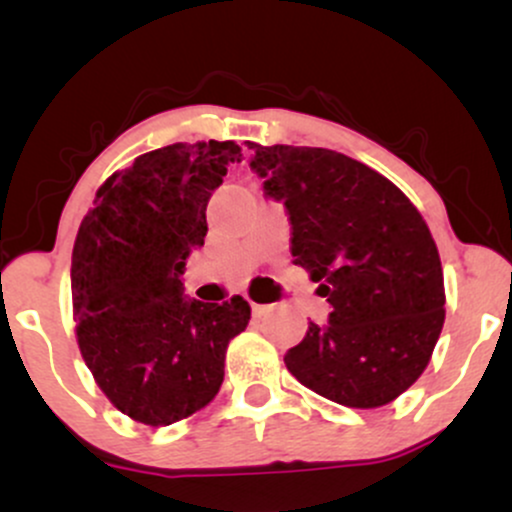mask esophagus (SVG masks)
<instances>
[{
    "label": "esophagus",
    "mask_w": 512,
    "mask_h": 512,
    "mask_svg": "<svg viewBox=\"0 0 512 512\" xmlns=\"http://www.w3.org/2000/svg\"><path fill=\"white\" fill-rule=\"evenodd\" d=\"M250 308H252V315H255V317L267 315L269 310H272V308H269V305H262V303H250Z\"/></svg>",
    "instance_id": "1"
}]
</instances>
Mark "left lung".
Returning <instances> with one entry per match:
<instances>
[{"label": "left lung", "mask_w": 512, "mask_h": 512, "mask_svg": "<svg viewBox=\"0 0 512 512\" xmlns=\"http://www.w3.org/2000/svg\"><path fill=\"white\" fill-rule=\"evenodd\" d=\"M250 170L284 199L293 264L320 281L330 322L284 356L298 383L351 409L385 407L424 373L445 322L440 255L402 190L332 149L262 146Z\"/></svg>", "instance_id": "1"}]
</instances>
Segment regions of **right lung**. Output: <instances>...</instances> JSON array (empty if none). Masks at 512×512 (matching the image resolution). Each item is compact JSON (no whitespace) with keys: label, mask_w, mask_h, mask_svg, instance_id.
<instances>
[{"label":"right lung","mask_w":512,"mask_h":512,"mask_svg":"<svg viewBox=\"0 0 512 512\" xmlns=\"http://www.w3.org/2000/svg\"><path fill=\"white\" fill-rule=\"evenodd\" d=\"M236 142L170 144L137 156L98 187L72 250L76 342L115 409L170 426L204 409L223 383L228 342L250 305L182 298L180 274L207 236V204Z\"/></svg>","instance_id":"right-lung-1"}]
</instances>
